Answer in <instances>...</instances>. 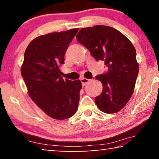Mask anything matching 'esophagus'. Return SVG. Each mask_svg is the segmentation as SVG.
Listing matches in <instances>:
<instances>
[{
    "label": "esophagus",
    "instance_id": "1",
    "mask_svg": "<svg viewBox=\"0 0 159 159\" xmlns=\"http://www.w3.org/2000/svg\"><path fill=\"white\" fill-rule=\"evenodd\" d=\"M80 81H81L82 85L84 86V85H86V84H88L89 82H90V80L86 79V78H84V77H83V78H82L81 80H80Z\"/></svg>",
    "mask_w": 159,
    "mask_h": 159
}]
</instances>
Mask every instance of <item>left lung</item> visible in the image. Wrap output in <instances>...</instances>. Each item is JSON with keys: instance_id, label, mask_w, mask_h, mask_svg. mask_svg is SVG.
<instances>
[{"instance_id": "8db88e82", "label": "left lung", "mask_w": 159, "mask_h": 159, "mask_svg": "<svg viewBox=\"0 0 159 159\" xmlns=\"http://www.w3.org/2000/svg\"><path fill=\"white\" fill-rule=\"evenodd\" d=\"M76 38L108 69L95 77L103 84L101 94L95 98L97 106L106 114L118 112L134 91L139 71L135 48L122 33L108 26L82 28Z\"/></svg>"}]
</instances>
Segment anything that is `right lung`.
Returning <instances> with one entry per match:
<instances>
[{
  "mask_svg": "<svg viewBox=\"0 0 159 159\" xmlns=\"http://www.w3.org/2000/svg\"><path fill=\"white\" fill-rule=\"evenodd\" d=\"M78 30L51 32L34 39L26 49L21 68L32 101L49 116L59 120L72 116L80 101V80H64L59 70Z\"/></svg>",
  "mask_w": 159,
  "mask_h": 159,
  "instance_id": "1",
  "label": "right lung"
}]
</instances>
